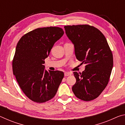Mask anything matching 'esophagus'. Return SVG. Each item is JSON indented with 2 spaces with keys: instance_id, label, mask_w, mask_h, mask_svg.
Returning a JSON list of instances; mask_svg holds the SVG:
<instances>
[{
  "instance_id": "obj_1",
  "label": "esophagus",
  "mask_w": 125,
  "mask_h": 125,
  "mask_svg": "<svg viewBox=\"0 0 125 125\" xmlns=\"http://www.w3.org/2000/svg\"><path fill=\"white\" fill-rule=\"evenodd\" d=\"M72 74L71 73H69V72H65L64 73V76L65 77H67V76H69V75H71Z\"/></svg>"
}]
</instances>
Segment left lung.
Returning <instances> with one entry per match:
<instances>
[{"instance_id": "1", "label": "left lung", "mask_w": 125, "mask_h": 125, "mask_svg": "<svg viewBox=\"0 0 125 125\" xmlns=\"http://www.w3.org/2000/svg\"><path fill=\"white\" fill-rule=\"evenodd\" d=\"M66 35L74 46L78 60L85 64L82 73L74 72L76 83L72 90L76 97L91 101L100 95L109 83L113 56L104 35L87 24L64 26Z\"/></svg>"}]
</instances>
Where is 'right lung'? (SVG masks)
I'll use <instances>...</instances> for the list:
<instances>
[{
	"label": "right lung",
	"instance_id": "add662e5",
	"mask_svg": "<svg viewBox=\"0 0 125 125\" xmlns=\"http://www.w3.org/2000/svg\"><path fill=\"white\" fill-rule=\"evenodd\" d=\"M63 34L60 27H40L23 35L17 43L13 74L22 92L34 102L45 103L53 98L64 77L63 72L47 71L43 65Z\"/></svg>",
	"mask_w": 125,
	"mask_h": 125
}]
</instances>
